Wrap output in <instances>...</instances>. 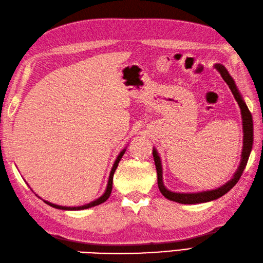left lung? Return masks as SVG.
Returning a JSON list of instances; mask_svg holds the SVG:
<instances>
[{
    "instance_id": "8db88e82",
    "label": "left lung",
    "mask_w": 263,
    "mask_h": 263,
    "mask_svg": "<svg viewBox=\"0 0 263 263\" xmlns=\"http://www.w3.org/2000/svg\"><path fill=\"white\" fill-rule=\"evenodd\" d=\"M214 67L217 69L220 74V77L223 78V80L227 83V85H229L233 96H234L235 100L237 101V104L240 106V109H241L242 125H243V147H242V154H241V162H240V165L237 167V170L235 171L234 174H233L232 179H230L225 184L219 186V188L207 190V191H200V192H190V194H185V192H173L171 190L166 189L164 183H163V170H162L161 157L159 153H157L156 148L153 147V157H154L156 172H157V184H159V189L161 191V194L168 200L184 203V205L208 202L215 199H218V198H220L221 196L227 194V192H229L233 186L237 183V181L240 180L244 168L247 166L251 149H252V145H253V120H252V115H251L247 103L244 102L241 93L238 91L237 86L234 82V80H233V78L230 75L229 71L225 68V66L221 65V64H215Z\"/></svg>"
}]
</instances>
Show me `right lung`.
Returning <instances> with one entry per match:
<instances>
[{
  "instance_id": "right-lung-1",
  "label": "right lung",
  "mask_w": 263,
  "mask_h": 263,
  "mask_svg": "<svg viewBox=\"0 0 263 263\" xmlns=\"http://www.w3.org/2000/svg\"><path fill=\"white\" fill-rule=\"evenodd\" d=\"M125 152H126V147L120 152L118 156H117V159H116V161H115V163H114V165H112L111 171H110V174H109V179H108V184H107L106 191H104V192H103V195H102L101 197H99L98 199L93 200V201H91V202H89V203H86V205L78 206V207H66V206H60V205H55V203H52V202H49V201H47V200H44V199H43V200H44V202H46V203H47V205H49V206H51V207H54V208H57V209H63V211H82V209H87V208L95 207V206H98V205H100V203L104 202V201H106V200L108 199V198L110 197V195H111L114 174H115V171H116L117 166H118V163H119V161L121 160L122 155L125 154ZM36 196H37V195H36Z\"/></svg>"
}]
</instances>
